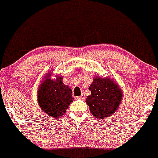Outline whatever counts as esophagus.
Masks as SVG:
<instances>
[{
    "instance_id": "1",
    "label": "esophagus",
    "mask_w": 158,
    "mask_h": 158,
    "mask_svg": "<svg viewBox=\"0 0 158 158\" xmlns=\"http://www.w3.org/2000/svg\"><path fill=\"white\" fill-rule=\"evenodd\" d=\"M85 99V94H82L81 96H77L76 97V99H81V100H84V99Z\"/></svg>"
}]
</instances>
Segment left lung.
<instances>
[{
	"label": "left lung",
	"instance_id": "left-lung-1",
	"mask_svg": "<svg viewBox=\"0 0 158 158\" xmlns=\"http://www.w3.org/2000/svg\"><path fill=\"white\" fill-rule=\"evenodd\" d=\"M89 90L91 95L85 102L94 117L98 119L107 118L118 109L122 93L119 86L110 78H94Z\"/></svg>",
	"mask_w": 158,
	"mask_h": 158
}]
</instances>
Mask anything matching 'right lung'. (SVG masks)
Returning a JSON list of instances; mask_svg holds the SVG:
<instances>
[{
	"label": "right lung",
	"instance_id": "right-lung-1",
	"mask_svg": "<svg viewBox=\"0 0 158 158\" xmlns=\"http://www.w3.org/2000/svg\"><path fill=\"white\" fill-rule=\"evenodd\" d=\"M38 103L48 116L59 118L66 113L69 103L73 102L72 90L63 83V77H56V80L48 78L38 91Z\"/></svg>",
	"mask_w": 158,
	"mask_h": 158
}]
</instances>
